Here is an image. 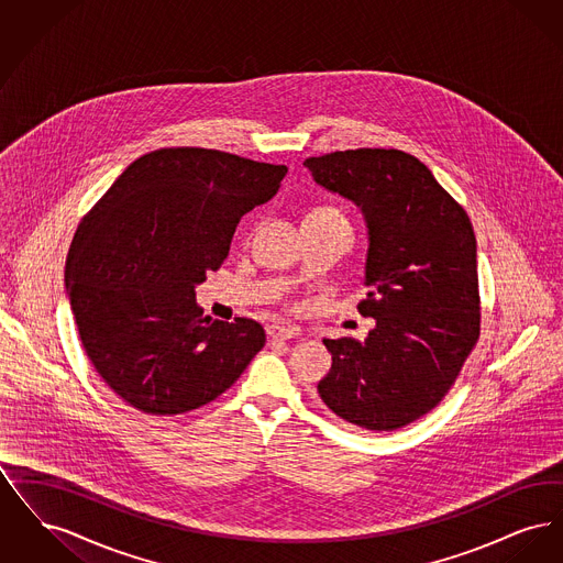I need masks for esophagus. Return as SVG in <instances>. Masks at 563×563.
<instances>
[{"instance_id":"34e87169","label":"esophagus","mask_w":563,"mask_h":563,"mask_svg":"<svg viewBox=\"0 0 563 563\" xmlns=\"http://www.w3.org/2000/svg\"><path fill=\"white\" fill-rule=\"evenodd\" d=\"M268 335L272 340H291L299 335V329L294 324H285V322H272L268 324Z\"/></svg>"}]
</instances>
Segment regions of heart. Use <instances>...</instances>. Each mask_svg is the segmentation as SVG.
<instances>
[{"label":"heart","mask_w":563,"mask_h":563,"mask_svg":"<svg viewBox=\"0 0 563 563\" xmlns=\"http://www.w3.org/2000/svg\"><path fill=\"white\" fill-rule=\"evenodd\" d=\"M308 214H314V217H331V219H344L342 213H340L338 209H333V207H321V209H314L312 213ZM344 221H346V219H344Z\"/></svg>","instance_id":"1"}]
</instances>
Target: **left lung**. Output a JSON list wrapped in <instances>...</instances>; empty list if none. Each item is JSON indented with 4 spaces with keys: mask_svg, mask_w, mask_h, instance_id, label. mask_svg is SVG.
Here are the masks:
<instances>
[{
    "mask_svg": "<svg viewBox=\"0 0 563 563\" xmlns=\"http://www.w3.org/2000/svg\"><path fill=\"white\" fill-rule=\"evenodd\" d=\"M317 186L354 202L367 225L361 314L375 327L322 344V402L361 429L395 430L445 397L479 340L473 223L429 168L399 150H346L303 162Z\"/></svg>",
    "mask_w": 563,
    "mask_h": 563,
    "instance_id": "left-lung-1",
    "label": "left lung"
}]
</instances>
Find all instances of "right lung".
<instances>
[{
    "instance_id": "1",
    "label": "right lung",
    "mask_w": 563,
    "mask_h": 563,
    "mask_svg": "<svg viewBox=\"0 0 563 563\" xmlns=\"http://www.w3.org/2000/svg\"><path fill=\"white\" fill-rule=\"evenodd\" d=\"M285 175V164L166 147L126 166L81 219L65 287L84 350L122 401L152 416L198 409L264 349L260 322L205 317L196 287Z\"/></svg>"
}]
</instances>
